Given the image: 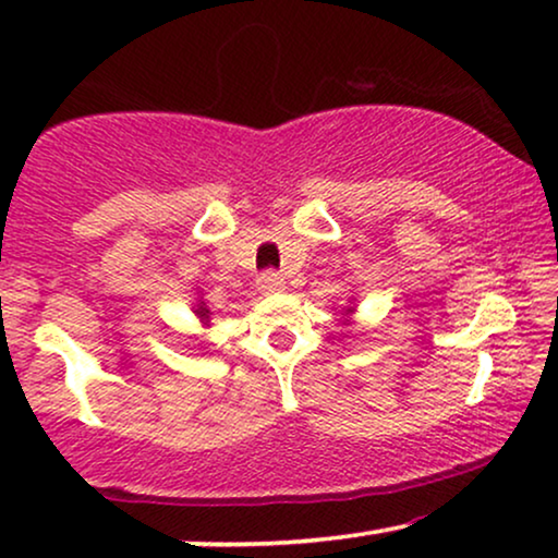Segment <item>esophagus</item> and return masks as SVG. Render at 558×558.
<instances>
[{
  "instance_id": "34e87169",
  "label": "esophagus",
  "mask_w": 558,
  "mask_h": 558,
  "mask_svg": "<svg viewBox=\"0 0 558 558\" xmlns=\"http://www.w3.org/2000/svg\"><path fill=\"white\" fill-rule=\"evenodd\" d=\"M258 292L262 294H274V292H279L281 287H284V279H281V274H277V271H264L262 277H258Z\"/></svg>"
}]
</instances>
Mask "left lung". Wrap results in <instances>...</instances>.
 Wrapping results in <instances>:
<instances>
[{
    "label": "left lung",
    "mask_w": 558,
    "mask_h": 558,
    "mask_svg": "<svg viewBox=\"0 0 558 558\" xmlns=\"http://www.w3.org/2000/svg\"><path fill=\"white\" fill-rule=\"evenodd\" d=\"M345 312H348V315H350V312H353V310H350V307H348V310H345Z\"/></svg>",
    "instance_id": "left-lung-1"
}]
</instances>
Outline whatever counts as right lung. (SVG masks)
<instances>
[{
  "label": "right lung",
  "mask_w": 558,
  "mask_h": 558,
  "mask_svg": "<svg viewBox=\"0 0 558 558\" xmlns=\"http://www.w3.org/2000/svg\"><path fill=\"white\" fill-rule=\"evenodd\" d=\"M195 315H197V317H201V319H203V323H205V319H208V315H210V310H208V307H205V302H201V304H197Z\"/></svg>",
  "instance_id": "1"
}]
</instances>
